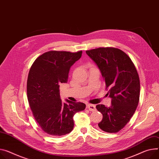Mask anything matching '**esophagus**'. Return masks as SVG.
<instances>
[{"instance_id": "1", "label": "esophagus", "mask_w": 159, "mask_h": 159, "mask_svg": "<svg viewBox=\"0 0 159 159\" xmlns=\"http://www.w3.org/2000/svg\"><path fill=\"white\" fill-rule=\"evenodd\" d=\"M87 108L89 109V111H94L96 110V107L93 104H88L87 105Z\"/></svg>"}]
</instances>
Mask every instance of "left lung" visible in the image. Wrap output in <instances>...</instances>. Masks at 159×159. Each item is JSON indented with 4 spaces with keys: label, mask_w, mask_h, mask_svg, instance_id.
<instances>
[{
    "label": "left lung",
    "mask_w": 159,
    "mask_h": 159,
    "mask_svg": "<svg viewBox=\"0 0 159 159\" xmlns=\"http://www.w3.org/2000/svg\"><path fill=\"white\" fill-rule=\"evenodd\" d=\"M101 70L111 106H96L103 118L99 127L109 133L123 129L135 113L139 103L140 81L130 57L120 49L106 47L86 51Z\"/></svg>",
    "instance_id": "obj_1"
}]
</instances>
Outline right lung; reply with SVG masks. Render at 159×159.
Instances as JSON below:
<instances>
[{
	"label": "right lung",
	"instance_id": "add662e5",
	"mask_svg": "<svg viewBox=\"0 0 159 159\" xmlns=\"http://www.w3.org/2000/svg\"><path fill=\"white\" fill-rule=\"evenodd\" d=\"M82 51H50L35 59L27 79V92L33 116L48 134L61 136L74 128L73 116L86 107L83 102L67 100L62 102L60 83H67L70 67L78 60Z\"/></svg>",
	"mask_w": 159,
	"mask_h": 159
}]
</instances>
